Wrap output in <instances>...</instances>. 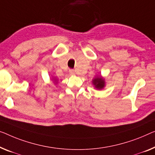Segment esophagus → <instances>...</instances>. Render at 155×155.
I'll list each match as a JSON object with an SVG mask.
<instances>
[{
  "label": "esophagus",
  "mask_w": 155,
  "mask_h": 155,
  "mask_svg": "<svg viewBox=\"0 0 155 155\" xmlns=\"http://www.w3.org/2000/svg\"><path fill=\"white\" fill-rule=\"evenodd\" d=\"M69 71H70V74H75V70H73V69H71Z\"/></svg>",
  "instance_id": "1"
}]
</instances>
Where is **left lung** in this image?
Returning a JSON list of instances; mask_svg holds the SVG:
<instances>
[{
	"label": "left lung",
	"instance_id": "8db88e82",
	"mask_svg": "<svg viewBox=\"0 0 155 155\" xmlns=\"http://www.w3.org/2000/svg\"><path fill=\"white\" fill-rule=\"evenodd\" d=\"M93 84L95 85V87L97 89H101L104 87V80L101 77H97L92 81Z\"/></svg>",
	"mask_w": 155,
	"mask_h": 155
}]
</instances>
